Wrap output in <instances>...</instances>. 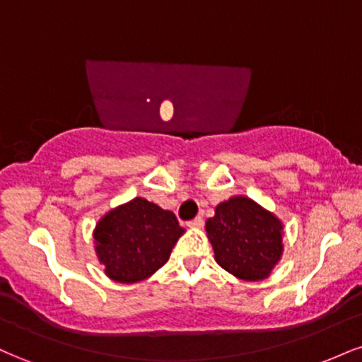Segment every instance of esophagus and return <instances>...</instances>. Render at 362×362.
Returning <instances> with one entry per match:
<instances>
[{
	"label": "esophagus",
	"mask_w": 362,
	"mask_h": 362,
	"mask_svg": "<svg viewBox=\"0 0 362 362\" xmlns=\"http://www.w3.org/2000/svg\"><path fill=\"white\" fill-rule=\"evenodd\" d=\"M202 224H204V219H202V218H194L192 221L187 223V226H189V228H195V230H199V228H202Z\"/></svg>",
	"instance_id": "34e87169"
}]
</instances>
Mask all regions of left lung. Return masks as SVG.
<instances>
[{
  "instance_id": "8db88e82",
  "label": "left lung",
  "mask_w": 362,
  "mask_h": 362,
  "mask_svg": "<svg viewBox=\"0 0 362 362\" xmlns=\"http://www.w3.org/2000/svg\"><path fill=\"white\" fill-rule=\"evenodd\" d=\"M206 233L218 265L242 281L271 276L284 252V224L247 195L219 202L206 221Z\"/></svg>"
}]
</instances>
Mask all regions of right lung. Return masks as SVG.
I'll list each match as a JSON object with an SVG mask.
<instances>
[{"label": "right lung", "instance_id": "obj_1", "mask_svg": "<svg viewBox=\"0 0 362 362\" xmlns=\"http://www.w3.org/2000/svg\"><path fill=\"white\" fill-rule=\"evenodd\" d=\"M184 233L172 211L134 197L98 219L93 230L95 253L109 279L134 284L167 264Z\"/></svg>", "mask_w": 362, "mask_h": 362}]
</instances>
